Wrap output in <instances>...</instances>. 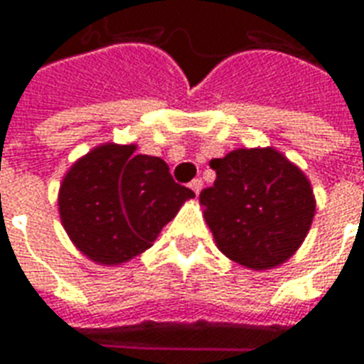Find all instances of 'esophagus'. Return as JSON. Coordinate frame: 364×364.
Returning <instances> with one entry per match:
<instances>
[{
    "instance_id": "obj_1",
    "label": "esophagus",
    "mask_w": 364,
    "mask_h": 364,
    "mask_svg": "<svg viewBox=\"0 0 364 364\" xmlns=\"http://www.w3.org/2000/svg\"><path fill=\"white\" fill-rule=\"evenodd\" d=\"M189 187L193 189V193H195V195H198V193H200V189H203V181H200V179H193V181L189 183Z\"/></svg>"
}]
</instances>
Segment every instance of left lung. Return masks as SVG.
I'll return each mask as SVG.
<instances>
[{"instance_id":"obj_1","label":"left lung","mask_w":364,"mask_h":364,"mask_svg":"<svg viewBox=\"0 0 364 364\" xmlns=\"http://www.w3.org/2000/svg\"><path fill=\"white\" fill-rule=\"evenodd\" d=\"M210 167L216 181L200 205L218 250L255 271L290 259L316 213L306 175L274 148H237Z\"/></svg>"}]
</instances>
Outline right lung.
Returning <instances> with one entry per match:
<instances>
[{"label":"right lung","mask_w":364,"mask_h":364,"mask_svg":"<svg viewBox=\"0 0 364 364\" xmlns=\"http://www.w3.org/2000/svg\"><path fill=\"white\" fill-rule=\"evenodd\" d=\"M193 197L161 158L109 142L77 159L62 179L60 220L83 255L111 267L151 247Z\"/></svg>","instance_id":"obj_1"}]
</instances>
